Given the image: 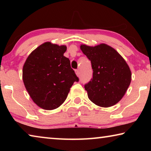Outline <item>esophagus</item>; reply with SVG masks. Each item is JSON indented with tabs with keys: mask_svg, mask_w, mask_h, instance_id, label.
Segmentation results:
<instances>
[{
	"mask_svg": "<svg viewBox=\"0 0 151 151\" xmlns=\"http://www.w3.org/2000/svg\"><path fill=\"white\" fill-rule=\"evenodd\" d=\"M75 73H76V75H77L78 76H80V72H79V70H76Z\"/></svg>",
	"mask_w": 151,
	"mask_h": 151,
	"instance_id": "1",
	"label": "esophagus"
}]
</instances>
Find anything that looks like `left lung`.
Masks as SVG:
<instances>
[{
	"instance_id": "obj_1",
	"label": "left lung",
	"mask_w": 151,
	"mask_h": 151,
	"mask_svg": "<svg viewBox=\"0 0 151 151\" xmlns=\"http://www.w3.org/2000/svg\"><path fill=\"white\" fill-rule=\"evenodd\" d=\"M81 49L91 62L93 78L85 85L88 97L96 105H114L124 95L131 81V72L117 51L106 44L82 45Z\"/></svg>"
}]
</instances>
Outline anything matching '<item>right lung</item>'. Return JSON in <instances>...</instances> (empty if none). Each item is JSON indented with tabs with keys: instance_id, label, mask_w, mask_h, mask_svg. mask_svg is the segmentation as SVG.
<instances>
[{
	"instance_id": "obj_1",
	"label": "right lung",
	"mask_w": 151,
	"mask_h": 151,
	"mask_svg": "<svg viewBox=\"0 0 151 151\" xmlns=\"http://www.w3.org/2000/svg\"><path fill=\"white\" fill-rule=\"evenodd\" d=\"M66 47L47 42L30 53L22 68L24 85L35 104L45 110L59 107L78 78L64 56Z\"/></svg>"
}]
</instances>
